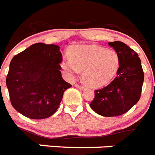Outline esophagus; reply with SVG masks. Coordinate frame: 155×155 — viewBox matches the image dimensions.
I'll use <instances>...</instances> for the list:
<instances>
[{
	"mask_svg": "<svg viewBox=\"0 0 155 155\" xmlns=\"http://www.w3.org/2000/svg\"><path fill=\"white\" fill-rule=\"evenodd\" d=\"M75 86H76V87H78L79 89H82V90H83V89H84V86L81 85V84H78L77 83V84H76Z\"/></svg>",
	"mask_w": 155,
	"mask_h": 155,
	"instance_id": "obj_1",
	"label": "esophagus"
}]
</instances>
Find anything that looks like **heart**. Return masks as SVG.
I'll return each instance as SVG.
<instances>
[{"label": "heart", "mask_w": 155, "mask_h": 155, "mask_svg": "<svg viewBox=\"0 0 155 155\" xmlns=\"http://www.w3.org/2000/svg\"><path fill=\"white\" fill-rule=\"evenodd\" d=\"M119 60L113 51L97 46H80L73 48L71 58H65L61 67L70 76L83 70V80L93 87L104 85L118 71Z\"/></svg>", "instance_id": "obj_1"}]
</instances>
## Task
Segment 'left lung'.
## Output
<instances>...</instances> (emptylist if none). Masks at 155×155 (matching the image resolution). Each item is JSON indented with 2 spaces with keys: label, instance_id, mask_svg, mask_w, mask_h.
Instances as JSON below:
<instances>
[{
  "label": "left lung",
  "instance_id": "left-lung-1",
  "mask_svg": "<svg viewBox=\"0 0 155 155\" xmlns=\"http://www.w3.org/2000/svg\"><path fill=\"white\" fill-rule=\"evenodd\" d=\"M119 60L116 77L106 87L94 91L91 107L98 115L118 116L127 112L140 100L144 74L137 52L121 41L108 43Z\"/></svg>",
  "mask_w": 155,
  "mask_h": 155
}]
</instances>
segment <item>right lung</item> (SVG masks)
<instances>
[{
    "label": "right lung",
    "instance_id": "obj_1",
    "mask_svg": "<svg viewBox=\"0 0 155 155\" xmlns=\"http://www.w3.org/2000/svg\"><path fill=\"white\" fill-rule=\"evenodd\" d=\"M59 46L37 43L14 56L6 84L12 105L24 116L44 119L58 110L72 85L63 79Z\"/></svg>",
    "mask_w": 155,
    "mask_h": 155
}]
</instances>
